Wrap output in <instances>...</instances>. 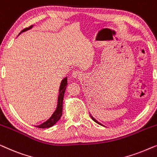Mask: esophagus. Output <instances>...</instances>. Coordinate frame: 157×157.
<instances>
[{
    "label": "esophagus",
    "instance_id": "34e87169",
    "mask_svg": "<svg viewBox=\"0 0 157 157\" xmlns=\"http://www.w3.org/2000/svg\"><path fill=\"white\" fill-rule=\"evenodd\" d=\"M81 74L78 71H73L72 74H71V77L74 78H81Z\"/></svg>",
    "mask_w": 157,
    "mask_h": 157
}]
</instances>
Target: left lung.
Returning a JSON list of instances; mask_svg holds the SVG:
<instances>
[{"label": "left lung", "mask_w": 157, "mask_h": 157, "mask_svg": "<svg viewBox=\"0 0 157 157\" xmlns=\"http://www.w3.org/2000/svg\"><path fill=\"white\" fill-rule=\"evenodd\" d=\"M90 117H91V119H92V120H93V121H95L96 122V123H97L98 124H99V125H102V124H101L100 123V122H98V121H97V120H96V119H94V118L93 117H92V116L91 115V114H90ZM103 126V125H102Z\"/></svg>", "instance_id": "8db88e82"}]
</instances>
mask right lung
Instances as JSON below:
<instances>
[{
    "mask_svg": "<svg viewBox=\"0 0 157 157\" xmlns=\"http://www.w3.org/2000/svg\"><path fill=\"white\" fill-rule=\"evenodd\" d=\"M32 28H33V25H31V26L29 28H25V29H23V31H21V33L18 34V36L20 35L21 33H23V32H25L28 31V30H30L31 29H32ZM67 84H68L67 77H66V78H64L63 80H62L61 85H60L59 95V97H58V104H57L56 109L54 113H53L52 116L50 117V119L47 120L46 121L44 122V123L40 124V125L35 126L36 127L40 128H46L51 127V126L54 125V124L60 119V118H61L62 115V112H63V110H62V109H63V100L64 93H65Z\"/></svg>",
    "mask_w": 157,
    "mask_h": 157,
    "instance_id": "right-lung-1",
    "label": "right lung"
}]
</instances>
